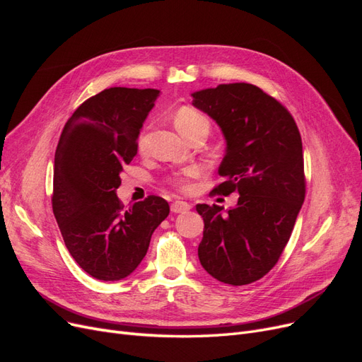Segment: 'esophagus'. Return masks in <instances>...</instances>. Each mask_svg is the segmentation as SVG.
I'll list each match as a JSON object with an SVG mask.
<instances>
[{
  "mask_svg": "<svg viewBox=\"0 0 362 362\" xmlns=\"http://www.w3.org/2000/svg\"><path fill=\"white\" fill-rule=\"evenodd\" d=\"M170 210H172V213H185L190 210V204L185 201H175L170 205Z\"/></svg>",
  "mask_w": 362,
  "mask_h": 362,
  "instance_id": "esophagus-1",
  "label": "esophagus"
}]
</instances>
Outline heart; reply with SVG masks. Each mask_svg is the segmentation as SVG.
I'll list each match as a JSON object with an SVG mask.
<instances>
[{"mask_svg": "<svg viewBox=\"0 0 362 362\" xmlns=\"http://www.w3.org/2000/svg\"><path fill=\"white\" fill-rule=\"evenodd\" d=\"M173 120H175V125H177L178 131L185 139L190 137L194 133H198V131H205V133L208 134V133H210V128H211L210 119H208L199 110H196V108H193V107L178 108L177 113H175V116H173ZM145 141H146V133H141L139 136V148L140 149L145 148ZM198 175H199V169L193 166V168L185 169L180 175V177L175 178L173 182L177 184L181 190H189L190 189V180L194 178V177H198Z\"/></svg>", "mask_w": 362, "mask_h": 362, "instance_id": "heart-1", "label": "heart"}]
</instances>
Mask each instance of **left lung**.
Returning <instances> with one entry per match:
<instances>
[{
  "instance_id": "left-lung-1",
  "label": "left lung",
  "mask_w": 362,
  "mask_h": 362,
  "mask_svg": "<svg viewBox=\"0 0 362 362\" xmlns=\"http://www.w3.org/2000/svg\"><path fill=\"white\" fill-rule=\"evenodd\" d=\"M192 98L226 141L218 166L223 182L214 192L240 194L229 210L196 205L204 218L199 261L214 279L246 286L276 264L302 208L300 133L287 108L254 84H218Z\"/></svg>"
}]
</instances>
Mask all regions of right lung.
<instances>
[{
	"instance_id": "obj_1",
	"label": "right lung",
	"mask_w": 362,
	"mask_h": 362,
	"mask_svg": "<svg viewBox=\"0 0 362 362\" xmlns=\"http://www.w3.org/2000/svg\"><path fill=\"white\" fill-rule=\"evenodd\" d=\"M158 95L157 89L110 87L84 101L62 131L52 211L76 264L100 281L129 276L170 211L160 196L124 208L116 194Z\"/></svg>"
}]
</instances>
